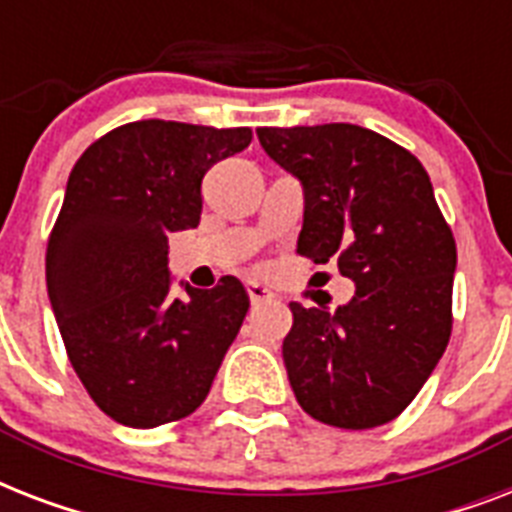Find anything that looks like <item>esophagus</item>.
Segmentation results:
<instances>
[{"mask_svg":"<svg viewBox=\"0 0 512 512\" xmlns=\"http://www.w3.org/2000/svg\"><path fill=\"white\" fill-rule=\"evenodd\" d=\"M247 295H249V303L252 305H263L271 300L273 292L271 289H265L263 284H257V281H247Z\"/></svg>","mask_w":512,"mask_h":512,"instance_id":"34e87169","label":"esophagus"}]
</instances>
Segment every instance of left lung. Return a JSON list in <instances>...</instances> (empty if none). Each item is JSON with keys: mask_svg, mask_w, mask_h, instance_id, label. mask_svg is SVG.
<instances>
[{"mask_svg": "<svg viewBox=\"0 0 512 512\" xmlns=\"http://www.w3.org/2000/svg\"><path fill=\"white\" fill-rule=\"evenodd\" d=\"M260 146L305 193L297 252L356 284L335 313L292 303L289 385L324 425L396 420L452 335L457 247L417 156L358 124L260 127Z\"/></svg>", "mask_w": 512, "mask_h": 512, "instance_id": "8db88e82", "label": "left lung"}]
</instances>
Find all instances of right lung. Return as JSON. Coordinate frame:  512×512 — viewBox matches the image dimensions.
<instances>
[{
  "label": "right lung",
  "mask_w": 512,
  "mask_h": 512,
  "mask_svg": "<svg viewBox=\"0 0 512 512\" xmlns=\"http://www.w3.org/2000/svg\"><path fill=\"white\" fill-rule=\"evenodd\" d=\"M249 143V127L143 119L95 140L68 175L47 295L74 372L127 428L196 412L239 335L247 289L223 276L172 297L167 236L199 225L207 170Z\"/></svg>",
  "instance_id": "1"
}]
</instances>
